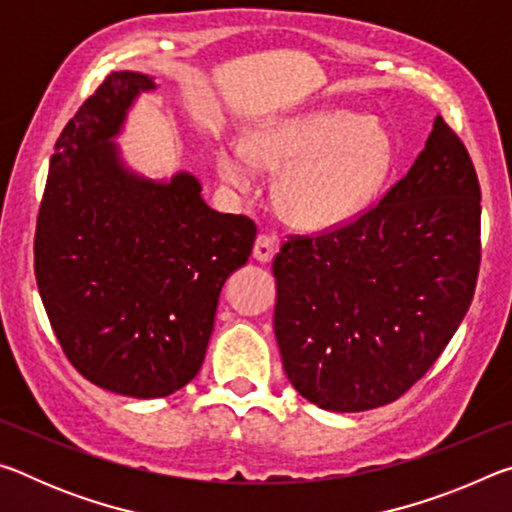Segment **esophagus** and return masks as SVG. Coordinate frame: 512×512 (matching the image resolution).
Wrapping results in <instances>:
<instances>
[{"label": "esophagus", "instance_id": "obj_1", "mask_svg": "<svg viewBox=\"0 0 512 512\" xmlns=\"http://www.w3.org/2000/svg\"><path fill=\"white\" fill-rule=\"evenodd\" d=\"M275 253H277V237L268 235V232H262V235L255 239L253 257L257 262H271Z\"/></svg>", "mask_w": 512, "mask_h": 512}]
</instances>
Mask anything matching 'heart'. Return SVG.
Masks as SVG:
<instances>
[{
    "label": "heart",
    "instance_id": "b5f03b06",
    "mask_svg": "<svg viewBox=\"0 0 512 512\" xmlns=\"http://www.w3.org/2000/svg\"><path fill=\"white\" fill-rule=\"evenodd\" d=\"M282 171L275 205L305 230H332L366 210L393 167V140L375 117L348 110H316L284 117L246 140V153L223 144L216 167L225 183L250 189L253 169Z\"/></svg>",
    "mask_w": 512,
    "mask_h": 512
}]
</instances>
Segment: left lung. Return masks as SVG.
<instances>
[{
	"label": "left lung",
	"mask_w": 512,
	"mask_h": 512,
	"mask_svg": "<svg viewBox=\"0 0 512 512\" xmlns=\"http://www.w3.org/2000/svg\"><path fill=\"white\" fill-rule=\"evenodd\" d=\"M479 264V178L438 115L375 207L323 235L289 237L275 255L273 329L293 388L339 413L395 402L461 325Z\"/></svg>",
	"instance_id": "obj_1"
}]
</instances>
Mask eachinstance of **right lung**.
<instances>
[{"instance_id":"add662e5","label":"right lung","mask_w":512,"mask_h":512,"mask_svg":"<svg viewBox=\"0 0 512 512\" xmlns=\"http://www.w3.org/2000/svg\"><path fill=\"white\" fill-rule=\"evenodd\" d=\"M151 76L112 72L67 121L36 225V280L69 363L110 393L153 400L203 366L216 305L257 228L203 201L196 176L151 180L117 144Z\"/></svg>"}]
</instances>
